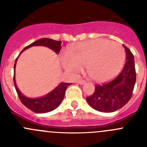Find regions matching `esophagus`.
Returning <instances> with one entry per match:
<instances>
[{"label":"esophagus","mask_w":147,"mask_h":147,"mask_svg":"<svg viewBox=\"0 0 147 147\" xmlns=\"http://www.w3.org/2000/svg\"><path fill=\"white\" fill-rule=\"evenodd\" d=\"M85 81H84V80H79V81H77V83L79 84H85Z\"/></svg>","instance_id":"obj_1"}]
</instances>
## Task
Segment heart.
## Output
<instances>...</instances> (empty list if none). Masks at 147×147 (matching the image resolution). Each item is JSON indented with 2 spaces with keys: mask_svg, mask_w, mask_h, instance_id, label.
<instances>
[{
  "mask_svg": "<svg viewBox=\"0 0 147 147\" xmlns=\"http://www.w3.org/2000/svg\"><path fill=\"white\" fill-rule=\"evenodd\" d=\"M125 61L124 49L119 43L105 39L86 41L78 45L69 53L62 55V65L68 72L76 74L86 66L89 76L99 82L114 78Z\"/></svg>",
  "mask_w": 147,
  "mask_h": 147,
  "instance_id": "1",
  "label": "heart"
}]
</instances>
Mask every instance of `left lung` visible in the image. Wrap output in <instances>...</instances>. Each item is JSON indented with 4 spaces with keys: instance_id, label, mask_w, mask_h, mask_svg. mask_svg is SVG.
<instances>
[{
    "instance_id": "8db88e82",
    "label": "left lung",
    "mask_w": 147,
    "mask_h": 147,
    "mask_svg": "<svg viewBox=\"0 0 147 147\" xmlns=\"http://www.w3.org/2000/svg\"><path fill=\"white\" fill-rule=\"evenodd\" d=\"M123 47L126 53V62L121 74L108 83L95 86L93 94L86 97L88 104L97 111H116L123 107L132 96L136 83L134 57L128 47Z\"/></svg>"
}]
</instances>
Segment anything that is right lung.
Here are the masks:
<instances>
[{
  "label": "right lung",
  "instance_id": "add662e5",
  "mask_svg": "<svg viewBox=\"0 0 147 147\" xmlns=\"http://www.w3.org/2000/svg\"><path fill=\"white\" fill-rule=\"evenodd\" d=\"M32 46L47 47L48 48L51 49L52 50H53L55 53L58 54L61 49V42L51 40V39L49 38L40 39V40L34 42H32L29 45L26 46L25 48H24L19 55V56L24 50L29 48V47H32ZM19 56L17 57V58L15 61L13 82H14L15 89H16L18 96H19L22 104L24 105L29 110H31L32 111L36 113H48V112H50L52 110L56 109L61 105L63 100L64 95H65V92L66 90L67 87L69 85H71V84L61 82L53 90H52L51 92H50L48 94H45V96H42V97H37V98H30V97H26L18 89L17 85H16V79H15V68H16V62H17V59Z\"/></svg>",
  "mask_w": 147,
  "mask_h": 147
}]
</instances>
